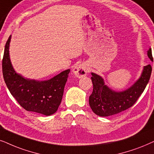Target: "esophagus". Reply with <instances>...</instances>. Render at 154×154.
Here are the masks:
<instances>
[{"label": "esophagus", "instance_id": "esophagus-1", "mask_svg": "<svg viewBox=\"0 0 154 154\" xmlns=\"http://www.w3.org/2000/svg\"><path fill=\"white\" fill-rule=\"evenodd\" d=\"M87 66L85 63H82L77 66H75L72 69V72L74 76L78 77V78H82L87 75Z\"/></svg>", "mask_w": 154, "mask_h": 154}]
</instances>
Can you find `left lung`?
<instances>
[{
  "mask_svg": "<svg viewBox=\"0 0 154 154\" xmlns=\"http://www.w3.org/2000/svg\"><path fill=\"white\" fill-rule=\"evenodd\" d=\"M147 56L153 61L151 48L147 51ZM151 71V65L144 66L140 77L128 89L120 91L110 89L101 76L91 72L94 88L89 99L91 110L97 116L107 117L128 109L134 105L144 91L150 79Z\"/></svg>",
  "mask_w": 154,
  "mask_h": 154,
  "instance_id": "left-lung-1",
  "label": "left lung"
}]
</instances>
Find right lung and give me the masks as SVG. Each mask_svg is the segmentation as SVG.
<instances>
[{"instance_id": "obj_1", "label": "right lung", "mask_w": 154, "mask_h": 154, "mask_svg": "<svg viewBox=\"0 0 154 154\" xmlns=\"http://www.w3.org/2000/svg\"><path fill=\"white\" fill-rule=\"evenodd\" d=\"M11 36L6 42L2 62L4 80L10 94L27 111L48 116L55 113L62 101L65 85L70 69H66L48 80L25 78L14 69L10 58Z\"/></svg>"}]
</instances>
